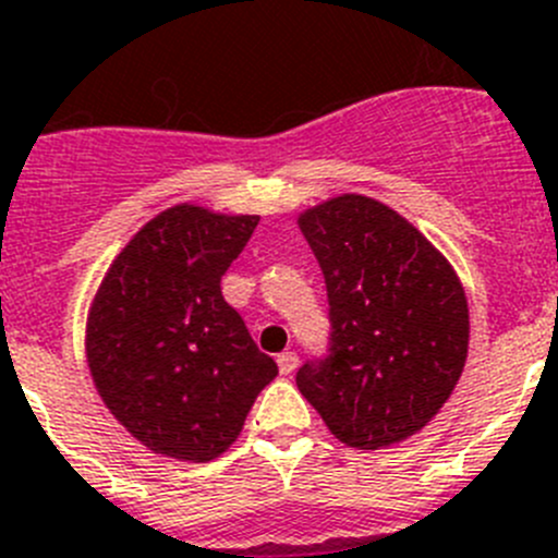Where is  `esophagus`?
I'll return each mask as SVG.
<instances>
[{"label":"esophagus","instance_id":"obj_1","mask_svg":"<svg viewBox=\"0 0 558 558\" xmlns=\"http://www.w3.org/2000/svg\"><path fill=\"white\" fill-rule=\"evenodd\" d=\"M276 363H279V372L288 377V374H293L295 368H299V354L295 352H282L279 357H276Z\"/></svg>","mask_w":558,"mask_h":558}]
</instances>
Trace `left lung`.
<instances>
[{
  "label": "left lung",
  "instance_id": "left-lung-1",
  "mask_svg": "<svg viewBox=\"0 0 558 558\" xmlns=\"http://www.w3.org/2000/svg\"><path fill=\"white\" fill-rule=\"evenodd\" d=\"M299 229L324 270L332 335L295 386L347 447L399 445L441 411L463 372L461 279L416 226L368 195L310 206Z\"/></svg>",
  "mask_w": 558,
  "mask_h": 558
}]
</instances>
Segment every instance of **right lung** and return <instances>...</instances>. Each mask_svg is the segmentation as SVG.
Listing matches in <instances>:
<instances>
[{"instance_id":"obj_1","label":"right lung","mask_w":558,"mask_h":558,"mask_svg":"<svg viewBox=\"0 0 558 558\" xmlns=\"http://www.w3.org/2000/svg\"><path fill=\"white\" fill-rule=\"evenodd\" d=\"M256 223L259 215L170 206L128 240L92 299L86 360L97 393L156 456H223L279 374L220 293Z\"/></svg>"}]
</instances>
